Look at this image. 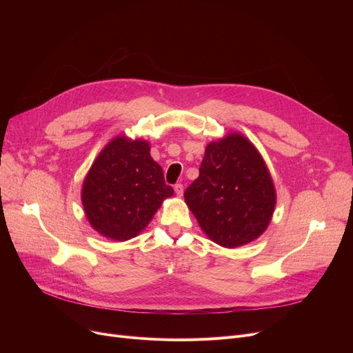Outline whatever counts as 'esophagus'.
<instances>
[{
    "label": "esophagus",
    "instance_id": "1",
    "mask_svg": "<svg viewBox=\"0 0 353 353\" xmlns=\"http://www.w3.org/2000/svg\"><path fill=\"white\" fill-rule=\"evenodd\" d=\"M174 192H176V194H177V196H183L184 188H183V184H181V183H177V184H176V186H174Z\"/></svg>",
    "mask_w": 353,
    "mask_h": 353
}]
</instances>
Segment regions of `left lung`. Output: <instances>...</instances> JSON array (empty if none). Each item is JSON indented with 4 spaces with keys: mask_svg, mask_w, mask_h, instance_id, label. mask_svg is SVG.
Wrapping results in <instances>:
<instances>
[{
    "mask_svg": "<svg viewBox=\"0 0 353 353\" xmlns=\"http://www.w3.org/2000/svg\"><path fill=\"white\" fill-rule=\"evenodd\" d=\"M184 200L206 236L233 249L268 229L276 192L257 148L242 134L230 133L208 144L199 177L184 192Z\"/></svg>",
    "mask_w": 353,
    "mask_h": 353,
    "instance_id": "left-lung-1",
    "label": "left lung"
}]
</instances>
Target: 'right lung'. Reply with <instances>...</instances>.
<instances>
[{
	"label": "right lung",
	"instance_id": "obj_1",
	"mask_svg": "<svg viewBox=\"0 0 353 353\" xmlns=\"http://www.w3.org/2000/svg\"><path fill=\"white\" fill-rule=\"evenodd\" d=\"M173 196L145 140L119 136L111 140L88 170L81 190L85 216L104 237L124 242L153 219L164 199Z\"/></svg>",
	"mask_w": 353,
	"mask_h": 353
}]
</instances>
